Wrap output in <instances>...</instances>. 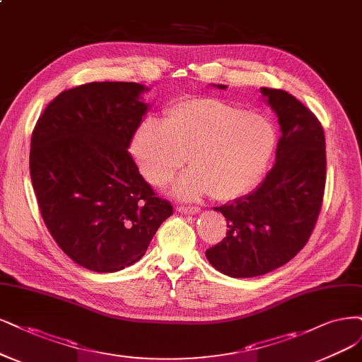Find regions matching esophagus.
<instances>
[{"label": "esophagus", "mask_w": 362, "mask_h": 362, "mask_svg": "<svg viewBox=\"0 0 362 362\" xmlns=\"http://www.w3.org/2000/svg\"><path fill=\"white\" fill-rule=\"evenodd\" d=\"M177 211L178 213H181V214H196V213H199V211H201V208H197V206H177Z\"/></svg>", "instance_id": "34e87169"}]
</instances>
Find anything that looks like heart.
Listing matches in <instances>:
<instances>
[{
	"mask_svg": "<svg viewBox=\"0 0 362 362\" xmlns=\"http://www.w3.org/2000/svg\"><path fill=\"white\" fill-rule=\"evenodd\" d=\"M274 145L276 132L264 115L216 97H193L170 107L165 122H144L130 148L142 175L157 187L170 181L189 154L192 168L172 184L175 197L209 193L230 201L259 181Z\"/></svg>",
	"mask_w": 362,
	"mask_h": 362,
	"instance_id": "obj_1",
	"label": "heart"
}]
</instances>
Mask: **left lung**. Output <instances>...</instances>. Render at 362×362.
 <instances>
[{"mask_svg":"<svg viewBox=\"0 0 362 362\" xmlns=\"http://www.w3.org/2000/svg\"><path fill=\"white\" fill-rule=\"evenodd\" d=\"M260 94L279 118L276 163L252 193L214 208L226 218L228 233L205 252L211 265L233 279L262 276L295 257L313 232L325 190L319 119L289 93L264 86Z\"/></svg>","mask_w":362,"mask_h":362,"instance_id":"left-lung-1","label":"left lung"}]
</instances>
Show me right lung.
Masks as SVG:
<instances>
[{
	"mask_svg": "<svg viewBox=\"0 0 362 362\" xmlns=\"http://www.w3.org/2000/svg\"><path fill=\"white\" fill-rule=\"evenodd\" d=\"M136 82H91L62 91L31 136L30 173L52 238L95 272L138 262L173 214L129 154L149 105Z\"/></svg>",
	"mask_w": 362,
	"mask_h": 362,
	"instance_id": "right-lung-1",
	"label": "right lung"
}]
</instances>
